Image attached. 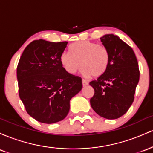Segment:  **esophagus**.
<instances>
[{"label":"esophagus","mask_w":153,"mask_h":153,"mask_svg":"<svg viewBox=\"0 0 153 153\" xmlns=\"http://www.w3.org/2000/svg\"><path fill=\"white\" fill-rule=\"evenodd\" d=\"M82 84L83 86H85V85H87L88 84V82L85 80H82Z\"/></svg>","instance_id":"34e87169"}]
</instances>
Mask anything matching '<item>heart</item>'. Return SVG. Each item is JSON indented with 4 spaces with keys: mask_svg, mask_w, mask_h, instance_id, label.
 <instances>
[{
    "mask_svg": "<svg viewBox=\"0 0 153 153\" xmlns=\"http://www.w3.org/2000/svg\"><path fill=\"white\" fill-rule=\"evenodd\" d=\"M70 52L60 55V62L69 74H75L82 66V73L86 77H99L106 71L109 65L110 54L104 46L89 41L73 43Z\"/></svg>",
    "mask_w": 153,
    "mask_h": 153,
    "instance_id": "heart-1",
    "label": "heart"
}]
</instances>
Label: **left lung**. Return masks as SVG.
<instances>
[{
	"label": "left lung",
	"mask_w": 153,
	"mask_h": 153,
	"mask_svg": "<svg viewBox=\"0 0 153 153\" xmlns=\"http://www.w3.org/2000/svg\"><path fill=\"white\" fill-rule=\"evenodd\" d=\"M110 54L106 71L90 85L94 95L90 100L96 113L108 119H118L129 110L134 99L140 70L130 46L114 34L100 38Z\"/></svg>",
	"instance_id": "left-lung-1"
}]
</instances>
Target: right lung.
Wrapping results in <instances>:
<instances>
[{
    "label": "right lung",
    "instance_id": "obj_1",
    "mask_svg": "<svg viewBox=\"0 0 153 153\" xmlns=\"http://www.w3.org/2000/svg\"><path fill=\"white\" fill-rule=\"evenodd\" d=\"M68 42L34 40L26 47L17 66L19 97L31 117L45 124L62 120L70 101L82 89L80 77L69 74L60 62Z\"/></svg>",
    "mask_w": 153,
    "mask_h": 153
}]
</instances>
